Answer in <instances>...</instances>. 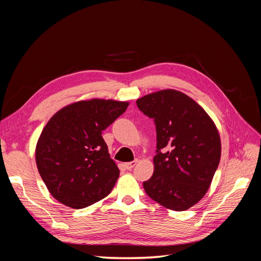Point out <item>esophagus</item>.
Wrapping results in <instances>:
<instances>
[{"label": "esophagus", "instance_id": "34e87169", "mask_svg": "<svg viewBox=\"0 0 261 261\" xmlns=\"http://www.w3.org/2000/svg\"><path fill=\"white\" fill-rule=\"evenodd\" d=\"M136 164H137V160H135V161H132V162H127V163H125V164H124V167H125V169H126V170H132L134 167H135Z\"/></svg>", "mask_w": 261, "mask_h": 261}]
</instances>
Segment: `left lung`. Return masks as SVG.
Returning <instances> with one entry per match:
<instances>
[{
  "label": "left lung",
  "mask_w": 261,
  "mask_h": 261,
  "mask_svg": "<svg viewBox=\"0 0 261 261\" xmlns=\"http://www.w3.org/2000/svg\"><path fill=\"white\" fill-rule=\"evenodd\" d=\"M155 123L154 171L144 188L161 206L184 211L206 195L221 158V139L208 113L187 94L164 89L139 98Z\"/></svg>",
  "instance_id": "8db88e82"
}]
</instances>
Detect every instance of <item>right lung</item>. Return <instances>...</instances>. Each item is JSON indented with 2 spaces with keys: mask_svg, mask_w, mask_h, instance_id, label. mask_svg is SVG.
Instances as JSON below:
<instances>
[{
  "mask_svg": "<svg viewBox=\"0 0 261 261\" xmlns=\"http://www.w3.org/2000/svg\"><path fill=\"white\" fill-rule=\"evenodd\" d=\"M128 102L82 100L55 113L36 146L37 168L55 199L82 209L103 199L120 176L110 158L102 130L128 107Z\"/></svg>",
  "mask_w": 261,
  "mask_h": 261,
  "instance_id": "right-lung-1",
  "label": "right lung"
}]
</instances>
